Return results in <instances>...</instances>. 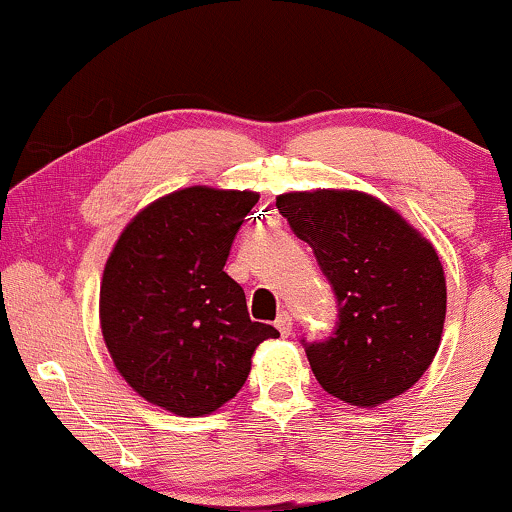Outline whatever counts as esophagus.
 <instances>
[{
  "instance_id": "esophagus-1",
  "label": "esophagus",
  "mask_w": 512,
  "mask_h": 512,
  "mask_svg": "<svg viewBox=\"0 0 512 512\" xmlns=\"http://www.w3.org/2000/svg\"><path fill=\"white\" fill-rule=\"evenodd\" d=\"M274 325H276V330L284 334V337H289V334L293 332V320L289 313H279V317L274 320Z\"/></svg>"
}]
</instances>
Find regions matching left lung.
I'll return each instance as SVG.
<instances>
[{"mask_svg": "<svg viewBox=\"0 0 512 512\" xmlns=\"http://www.w3.org/2000/svg\"><path fill=\"white\" fill-rule=\"evenodd\" d=\"M276 209L313 248L337 298L332 337L303 339L322 390L356 407L407 392L443 334L448 293L433 245L363 192H289Z\"/></svg>", "mask_w": 512, "mask_h": 512, "instance_id": "8db88e82", "label": "left lung"}]
</instances>
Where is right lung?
I'll use <instances>...</instances> for the list:
<instances>
[{
    "label": "right lung",
    "instance_id": "add662e5",
    "mask_svg": "<svg viewBox=\"0 0 512 512\" xmlns=\"http://www.w3.org/2000/svg\"><path fill=\"white\" fill-rule=\"evenodd\" d=\"M260 195L187 187L134 216L101 284L103 339L146 402L180 416L211 414L238 395L272 325L252 322L223 272Z\"/></svg>",
    "mask_w": 512,
    "mask_h": 512
}]
</instances>
